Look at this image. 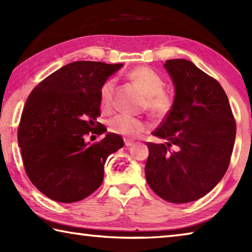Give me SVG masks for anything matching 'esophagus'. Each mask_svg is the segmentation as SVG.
<instances>
[{
    "mask_svg": "<svg viewBox=\"0 0 252 252\" xmlns=\"http://www.w3.org/2000/svg\"><path fill=\"white\" fill-rule=\"evenodd\" d=\"M125 144L126 147H131L132 144H133V141H132V140H125Z\"/></svg>",
    "mask_w": 252,
    "mask_h": 252,
    "instance_id": "esophagus-1",
    "label": "esophagus"
}]
</instances>
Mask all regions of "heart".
<instances>
[{
	"label": "heart",
	"mask_w": 252,
	"mask_h": 252,
	"mask_svg": "<svg viewBox=\"0 0 252 252\" xmlns=\"http://www.w3.org/2000/svg\"><path fill=\"white\" fill-rule=\"evenodd\" d=\"M127 79L135 83L146 94L143 106L147 108L156 118H164L170 113L174 104L171 93L163 90L164 81L161 76L149 66H138L127 73ZM116 81L108 79L100 88V105L103 110H109L113 104ZM108 129L111 133L127 136H136L149 129L146 120L133 118L126 114H117L108 121Z\"/></svg>",
	"instance_id": "b5f03b06"
}]
</instances>
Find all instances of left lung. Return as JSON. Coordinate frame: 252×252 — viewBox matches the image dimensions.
<instances>
[{"instance_id": "1", "label": "left lung", "mask_w": 252, "mask_h": 252, "mask_svg": "<svg viewBox=\"0 0 252 252\" xmlns=\"http://www.w3.org/2000/svg\"><path fill=\"white\" fill-rule=\"evenodd\" d=\"M164 67L176 87L174 104L153 135L165 143L148 142L147 182L165 201L187 203L218 185L229 167L234 120L220 83L183 59Z\"/></svg>"}]
</instances>
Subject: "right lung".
Here are the masks:
<instances>
[{
    "label": "right lung",
    "mask_w": 252,
    "mask_h": 252,
    "mask_svg": "<svg viewBox=\"0 0 252 252\" xmlns=\"http://www.w3.org/2000/svg\"><path fill=\"white\" fill-rule=\"evenodd\" d=\"M122 63L76 61L41 81L30 93L18 129L25 172L36 189L58 202L80 201L103 181L104 163L123 147L119 134L108 133L94 143L90 133L106 127L97 122L100 88Z\"/></svg>",
    "instance_id": "obj_1"
}]
</instances>
